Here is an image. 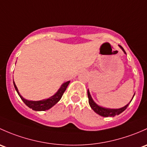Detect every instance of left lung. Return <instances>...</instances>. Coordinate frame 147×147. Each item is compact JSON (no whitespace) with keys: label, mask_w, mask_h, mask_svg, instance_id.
Masks as SVG:
<instances>
[{"label":"left lung","mask_w":147,"mask_h":147,"mask_svg":"<svg viewBox=\"0 0 147 147\" xmlns=\"http://www.w3.org/2000/svg\"><path fill=\"white\" fill-rule=\"evenodd\" d=\"M118 46L119 47V48H120V49L123 51V52L126 54V52H125V51L124 50L123 47H122V46H120V45H118ZM134 94H135V93H134ZM134 96H133L132 98H131V100H130V102L128 104H127L125 106L120 107V108H117V109H111V108H107V107H102V106H100V105H98V104H97L96 102L93 100V98H92V97L90 94L89 90L88 89V102H89V105H90V107L93 109V111H94L95 113H96L97 114H98L99 115H100V116H102V117H115V115H118L120 114V113H122V112L125 111V110L127 109V107H128L129 104L131 102V101L132 100L133 98H134Z\"/></svg>","instance_id":"8db88e82"}]
</instances>
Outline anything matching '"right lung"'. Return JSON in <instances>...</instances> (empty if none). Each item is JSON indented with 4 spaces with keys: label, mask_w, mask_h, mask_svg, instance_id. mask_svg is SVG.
<instances>
[{
    "label": "right lung",
    "mask_w": 147,
    "mask_h": 147,
    "mask_svg": "<svg viewBox=\"0 0 147 147\" xmlns=\"http://www.w3.org/2000/svg\"><path fill=\"white\" fill-rule=\"evenodd\" d=\"M69 83H70V81H66V82H64L63 84H62L61 87H60L59 88V90L57 91V93L54 95H53L52 96L49 97V98L35 101L29 100L25 99V98H24L23 97L21 96L20 93L18 91L17 86H16L14 81H13V85H14L15 88H16L18 94L19 95L20 97L22 100L25 102V104L27 106L30 107V108H32L33 110H35V111H45V110H49V109H50L51 107H52L54 105H55L56 104L61 100V97H62L63 93H64L65 90H66L67 86H69Z\"/></svg>",
    "instance_id": "obj_1"
}]
</instances>
